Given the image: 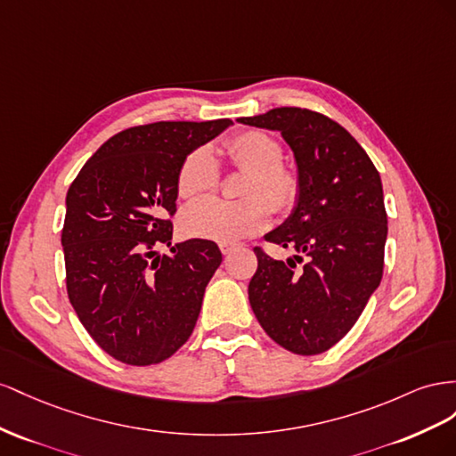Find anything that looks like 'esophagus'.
<instances>
[{
	"mask_svg": "<svg viewBox=\"0 0 456 456\" xmlns=\"http://www.w3.org/2000/svg\"><path fill=\"white\" fill-rule=\"evenodd\" d=\"M219 248H221V252H224V256H229L232 250H235V244H219Z\"/></svg>",
	"mask_w": 456,
	"mask_h": 456,
	"instance_id": "34e87169",
	"label": "esophagus"
}]
</instances>
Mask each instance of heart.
Returning <instances> with one entry per match:
<instances>
[{
    "label": "heart",
    "mask_w": 456,
    "mask_h": 456,
    "mask_svg": "<svg viewBox=\"0 0 456 456\" xmlns=\"http://www.w3.org/2000/svg\"><path fill=\"white\" fill-rule=\"evenodd\" d=\"M229 162L242 172H248L240 187L246 199L225 202L206 199L187 206L179 217L181 231L192 239L217 242H237L269 225L271 210H290L297 199V177L282 166V145L273 135L259 129H246L229 137L221 145ZM219 183V166L210 149L191 151L177 172V192L191 200L212 192Z\"/></svg>",
    "instance_id": "1"
}]
</instances>
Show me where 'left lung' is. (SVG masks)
<instances>
[{
	"label": "left lung",
	"mask_w": 456,
	"mask_h": 456,
	"mask_svg": "<svg viewBox=\"0 0 456 456\" xmlns=\"http://www.w3.org/2000/svg\"><path fill=\"white\" fill-rule=\"evenodd\" d=\"M239 122L281 132L292 149L296 206L265 240L307 257L296 269L294 259H273L256 246L252 311L284 349L322 354L351 330L382 281L387 216L380 174L347 129L324 114L281 107Z\"/></svg>",
	"instance_id": "1"
}]
</instances>
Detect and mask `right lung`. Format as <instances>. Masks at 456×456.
Instances as JSON below:
<instances>
[{
  "label": "right lung",
  "mask_w": 456,
  "mask_h": 456,
  "mask_svg": "<svg viewBox=\"0 0 456 456\" xmlns=\"http://www.w3.org/2000/svg\"><path fill=\"white\" fill-rule=\"evenodd\" d=\"M231 120L154 122L116 134L84 164L67 192L62 227L67 292L97 346L126 365H156L197 324L217 244H172L177 172L185 156Z\"/></svg>",
  "instance_id": "1"
}]
</instances>
